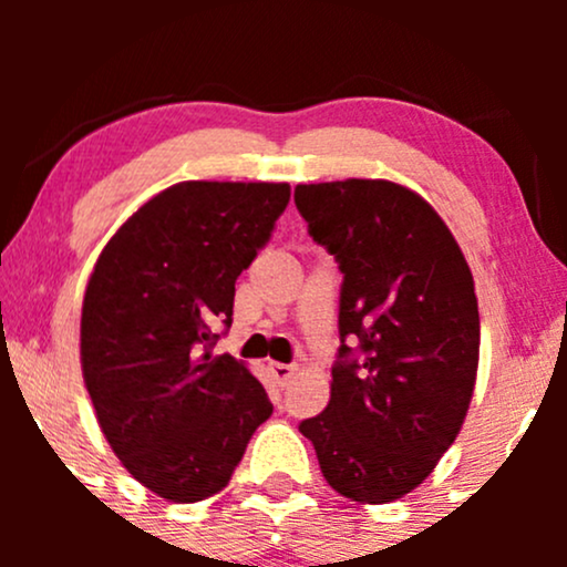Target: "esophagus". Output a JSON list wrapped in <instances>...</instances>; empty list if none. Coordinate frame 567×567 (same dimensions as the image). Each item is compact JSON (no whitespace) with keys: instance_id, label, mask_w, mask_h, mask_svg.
Listing matches in <instances>:
<instances>
[{"instance_id":"obj_1","label":"esophagus","mask_w":567,"mask_h":567,"mask_svg":"<svg viewBox=\"0 0 567 567\" xmlns=\"http://www.w3.org/2000/svg\"><path fill=\"white\" fill-rule=\"evenodd\" d=\"M269 370L271 375H275V381L279 386H288L292 375H296V365H285V362H269Z\"/></svg>"}]
</instances>
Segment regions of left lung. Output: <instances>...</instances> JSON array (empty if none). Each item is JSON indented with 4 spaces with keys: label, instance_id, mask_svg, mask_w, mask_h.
Wrapping results in <instances>:
<instances>
[{
    "label": "left lung",
    "instance_id": "obj_1",
    "mask_svg": "<svg viewBox=\"0 0 567 567\" xmlns=\"http://www.w3.org/2000/svg\"><path fill=\"white\" fill-rule=\"evenodd\" d=\"M296 207L343 275L330 402L298 432L333 491L386 504L424 483L470 410L472 271L434 207L392 181L298 184Z\"/></svg>",
    "mask_w": 567,
    "mask_h": 567
}]
</instances>
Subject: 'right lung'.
Segmentation results:
<instances>
[{
    "instance_id": "1",
    "label": "right lung",
    "mask_w": 567,
    "mask_h": 567,
    "mask_svg": "<svg viewBox=\"0 0 567 567\" xmlns=\"http://www.w3.org/2000/svg\"><path fill=\"white\" fill-rule=\"evenodd\" d=\"M288 202V184L186 181L133 213L97 258L82 303L84 386L116 458L162 498L224 491L275 410L243 362L210 349Z\"/></svg>"
}]
</instances>
